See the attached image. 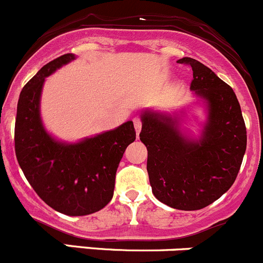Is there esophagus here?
I'll list each match as a JSON object with an SVG mask.
<instances>
[{"label":"esophagus","instance_id":"34e87169","mask_svg":"<svg viewBox=\"0 0 263 263\" xmlns=\"http://www.w3.org/2000/svg\"><path fill=\"white\" fill-rule=\"evenodd\" d=\"M133 123H134V128L135 132H137V135L140 133V129H142V120L139 118H134L133 119Z\"/></svg>","mask_w":263,"mask_h":263}]
</instances>
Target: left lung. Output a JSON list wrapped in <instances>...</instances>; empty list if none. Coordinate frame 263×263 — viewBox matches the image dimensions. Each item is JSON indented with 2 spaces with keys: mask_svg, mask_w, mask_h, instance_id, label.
<instances>
[{
  "mask_svg": "<svg viewBox=\"0 0 263 263\" xmlns=\"http://www.w3.org/2000/svg\"><path fill=\"white\" fill-rule=\"evenodd\" d=\"M191 89L204 101L207 121L198 139L179 128L178 115L143 111L139 137L148 151L147 171L156 198L183 211L204 209L235 181L247 148L240 105L230 85L191 57Z\"/></svg>",
  "mask_w": 263,
  "mask_h": 263,
  "instance_id": "left-lung-1",
  "label": "left lung"
}]
</instances>
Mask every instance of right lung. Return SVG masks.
<instances>
[{"label":"right lung","instance_id":"add662e5","mask_svg":"<svg viewBox=\"0 0 263 263\" xmlns=\"http://www.w3.org/2000/svg\"><path fill=\"white\" fill-rule=\"evenodd\" d=\"M75 60L66 53L44 65L25 84L17 102L15 153L35 193L56 211L84 216L112 199L116 170L126 147L135 140L133 121L78 143L56 140L41 119L44 80Z\"/></svg>","mask_w":263,"mask_h":263}]
</instances>
